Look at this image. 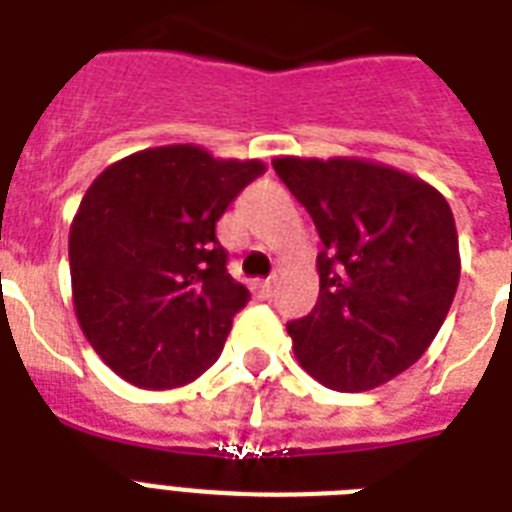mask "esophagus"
Wrapping results in <instances>:
<instances>
[{"mask_svg": "<svg viewBox=\"0 0 512 512\" xmlns=\"http://www.w3.org/2000/svg\"><path fill=\"white\" fill-rule=\"evenodd\" d=\"M276 287H279V276H276V273H273L271 279H265L263 284H260V292H263L265 297H271L273 292H276Z\"/></svg>", "mask_w": 512, "mask_h": 512, "instance_id": "1", "label": "esophagus"}]
</instances>
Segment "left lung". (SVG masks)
Listing matches in <instances>:
<instances>
[{
	"instance_id": "8db88e82",
	"label": "left lung",
	"mask_w": 512,
	"mask_h": 512,
	"mask_svg": "<svg viewBox=\"0 0 512 512\" xmlns=\"http://www.w3.org/2000/svg\"><path fill=\"white\" fill-rule=\"evenodd\" d=\"M284 180L321 236L319 303L287 324L313 380L372 390L417 361L452 308L460 241L433 185L358 156H279Z\"/></svg>"
}]
</instances>
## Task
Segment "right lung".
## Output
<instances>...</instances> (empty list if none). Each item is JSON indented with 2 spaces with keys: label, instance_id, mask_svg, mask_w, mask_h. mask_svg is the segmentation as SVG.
<instances>
[{
  "label": "right lung",
  "instance_id": "right-lung-1",
  "mask_svg": "<svg viewBox=\"0 0 512 512\" xmlns=\"http://www.w3.org/2000/svg\"><path fill=\"white\" fill-rule=\"evenodd\" d=\"M260 159H215L193 143L146 148L100 172L68 231L76 321L106 366L148 390L215 364L244 284L215 236Z\"/></svg>",
  "mask_w": 512,
  "mask_h": 512
}]
</instances>
